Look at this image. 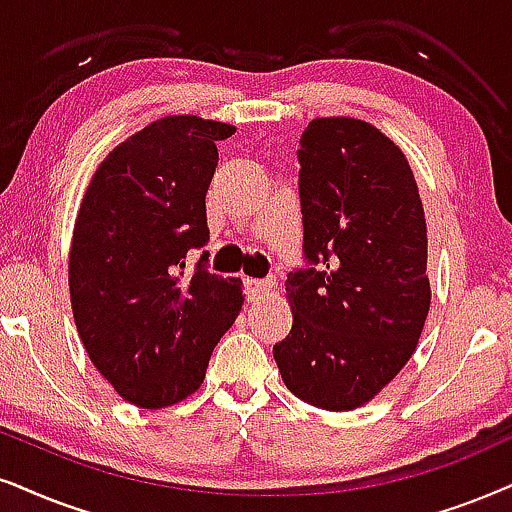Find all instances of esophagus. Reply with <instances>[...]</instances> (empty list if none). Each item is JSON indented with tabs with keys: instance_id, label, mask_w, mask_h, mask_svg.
Wrapping results in <instances>:
<instances>
[{
	"instance_id": "esophagus-1",
	"label": "esophagus",
	"mask_w": 512,
	"mask_h": 512,
	"mask_svg": "<svg viewBox=\"0 0 512 512\" xmlns=\"http://www.w3.org/2000/svg\"><path fill=\"white\" fill-rule=\"evenodd\" d=\"M276 286V278H245V295L248 300H260L262 295H267L271 288Z\"/></svg>"
}]
</instances>
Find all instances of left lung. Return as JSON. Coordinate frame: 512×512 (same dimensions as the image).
<instances>
[{"mask_svg": "<svg viewBox=\"0 0 512 512\" xmlns=\"http://www.w3.org/2000/svg\"><path fill=\"white\" fill-rule=\"evenodd\" d=\"M304 267L288 274L283 383L326 411L371 401L416 352L430 309L428 229L404 153L354 118L312 120L300 137Z\"/></svg>", "mask_w": 512, "mask_h": 512, "instance_id": "1", "label": "left lung"}]
</instances>
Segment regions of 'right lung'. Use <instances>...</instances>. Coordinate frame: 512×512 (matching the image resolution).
Instances as JSON below:
<instances>
[{
    "instance_id": "add662e5",
    "label": "right lung",
    "mask_w": 512,
    "mask_h": 512,
    "mask_svg": "<svg viewBox=\"0 0 512 512\" xmlns=\"http://www.w3.org/2000/svg\"><path fill=\"white\" fill-rule=\"evenodd\" d=\"M236 129L170 115L113 148L75 219L68 281L92 364L129 404L163 409L203 383L243 307L241 278L208 271L205 193Z\"/></svg>"
}]
</instances>
